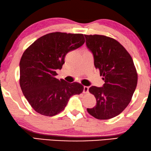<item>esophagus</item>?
Masks as SVG:
<instances>
[{
	"label": "esophagus",
	"instance_id": "obj_1",
	"mask_svg": "<svg viewBox=\"0 0 151 151\" xmlns=\"http://www.w3.org/2000/svg\"><path fill=\"white\" fill-rule=\"evenodd\" d=\"M89 87L88 86H83V93H88Z\"/></svg>",
	"mask_w": 151,
	"mask_h": 151
}]
</instances>
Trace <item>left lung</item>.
I'll list each match as a JSON object with an SVG mask.
<instances>
[{"mask_svg":"<svg viewBox=\"0 0 151 151\" xmlns=\"http://www.w3.org/2000/svg\"><path fill=\"white\" fill-rule=\"evenodd\" d=\"M84 36L95 68L105 82L101 88H89L96 105L87 110L97 119H110L120 114L131 100L137 85V70L131 56L116 40L99 35Z\"/></svg>","mask_w":151,"mask_h":151,"instance_id":"1","label":"left lung"}]
</instances>
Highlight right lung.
<instances>
[{
  "mask_svg": "<svg viewBox=\"0 0 151 151\" xmlns=\"http://www.w3.org/2000/svg\"><path fill=\"white\" fill-rule=\"evenodd\" d=\"M85 43L83 34L55 32L41 37L27 48L20 61V86L24 97L37 112L58 114L71 96L80 94L83 86L55 78L69 51Z\"/></svg>",
  "mask_w": 151,
  "mask_h": 151,
  "instance_id": "1",
  "label": "right lung"
}]
</instances>
